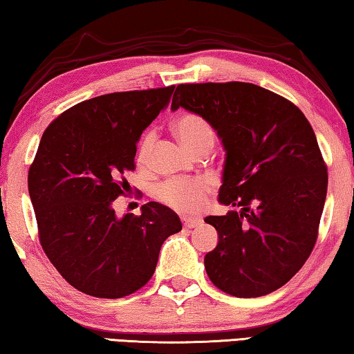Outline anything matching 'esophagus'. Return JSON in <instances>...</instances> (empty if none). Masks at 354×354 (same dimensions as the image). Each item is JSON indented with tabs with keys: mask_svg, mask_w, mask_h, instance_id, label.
<instances>
[{
	"mask_svg": "<svg viewBox=\"0 0 354 354\" xmlns=\"http://www.w3.org/2000/svg\"><path fill=\"white\" fill-rule=\"evenodd\" d=\"M182 222H183V227H187V229H193V227L201 224V221L195 219V217H183Z\"/></svg>",
	"mask_w": 354,
	"mask_h": 354,
	"instance_id": "esophagus-1",
	"label": "esophagus"
}]
</instances>
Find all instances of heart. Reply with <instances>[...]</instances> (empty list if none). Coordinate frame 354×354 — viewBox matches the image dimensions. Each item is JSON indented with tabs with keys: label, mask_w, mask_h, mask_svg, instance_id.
Listing matches in <instances>:
<instances>
[{
	"label": "heart",
	"mask_w": 354,
	"mask_h": 354,
	"mask_svg": "<svg viewBox=\"0 0 354 354\" xmlns=\"http://www.w3.org/2000/svg\"><path fill=\"white\" fill-rule=\"evenodd\" d=\"M174 133L178 142L190 153H196L205 147H212L214 143V130L198 114H182L172 125ZM154 135L148 132L138 145L137 159L145 162L151 153ZM212 192V185L203 178L192 180H167L158 187L156 195L164 205L183 214H193L201 211L206 205V198Z\"/></svg>",
	"instance_id": "1"
}]
</instances>
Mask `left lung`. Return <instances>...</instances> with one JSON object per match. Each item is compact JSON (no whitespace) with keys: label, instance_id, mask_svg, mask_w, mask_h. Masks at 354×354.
<instances>
[{"label":"left lung","instance_id":"left-lung-1","mask_svg":"<svg viewBox=\"0 0 354 354\" xmlns=\"http://www.w3.org/2000/svg\"><path fill=\"white\" fill-rule=\"evenodd\" d=\"M178 108L222 140L219 203L240 207L205 219L219 236L205 256L211 282L239 298L275 292L311 254L327 196L311 124L288 100L245 82L177 85L171 109Z\"/></svg>","mask_w":354,"mask_h":354}]
</instances>
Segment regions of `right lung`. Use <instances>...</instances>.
I'll return each instance as SVG.
<instances>
[{
  "instance_id": "obj_1",
  "label": "right lung",
  "mask_w": 354,
  "mask_h": 354,
  "mask_svg": "<svg viewBox=\"0 0 354 354\" xmlns=\"http://www.w3.org/2000/svg\"><path fill=\"white\" fill-rule=\"evenodd\" d=\"M176 86L122 91L82 101L40 140L28 195L40 243L72 287L96 298H122L153 277L169 235L182 230L171 207L149 201L142 214L115 216L143 130L167 108Z\"/></svg>"
}]
</instances>
